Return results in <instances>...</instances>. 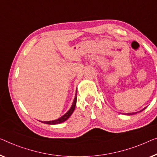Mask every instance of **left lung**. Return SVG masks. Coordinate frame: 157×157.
Listing matches in <instances>:
<instances>
[{
	"label": "left lung",
	"instance_id": "8db88e82",
	"mask_svg": "<svg viewBox=\"0 0 157 157\" xmlns=\"http://www.w3.org/2000/svg\"><path fill=\"white\" fill-rule=\"evenodd\" d=\"M145 109V108H144ZM144 109H143L142 110H141V111H140L139 112H140V111H143V110H144ZM135 113H137V112H134V113H125L126 115H128V116H130V115H133V114H135Z\"/></svg>",
	"mask_w": 157,
	"mask_h": 157
}]
</instances>
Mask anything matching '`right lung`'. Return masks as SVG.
I'll use <instances>...</instances> for the list:
<instances>
[{
	"mask_svg": "<svg viewBox=\"0 0 157 157\" xmlns=\"http://www.w3.org/2000/svg\"><path fill=\"white\" fill-rule=\"evenodd\" d=\"M76 102H77V92H76L75 97L74 101H73V103H72L71 108L70 109L69 111H67L66 113L64 114V115L60 117V118L56 119V120L51 121H41V122L46 124H48V125H56V124H59L64 122V121L67 120L69 117L72 115V113H73L74 110L75 109V106H76Z\"/></svg>",
	"mask_w": 157,
	"mask_h": 157,
	"instance_id": "right-lung-1",
	"label": "right lung"
}]
</instances>
